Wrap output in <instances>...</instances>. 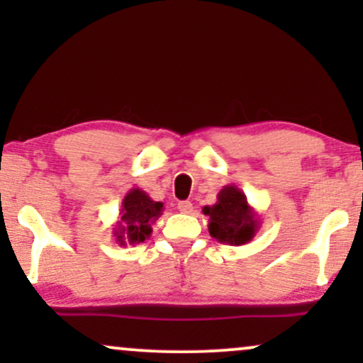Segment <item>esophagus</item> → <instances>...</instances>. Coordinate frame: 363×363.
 Returning a JSON list of instances; mask_svg holds the SVG:
<instances>
[{"mask_svg": "<svg viewBox=\"0 0 363 363\" xmlns=\"http://www.w3.org/2000/svg\"><path fill=\"white\" fill-rule=\"evenodd\" d=\"M177 210L181 211V213H193V203H191V201H181L177 205Z\"/></svg>", "mask_w": 363, "mask_h": 363, "instance_id": "obj_1", "label": "esophagus"}]
</instances>
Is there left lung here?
I'll return each mask as SVG.
<instances>
[{
	"instance_id": "obj_1",
	"label": "left lung",
	"mask_w": 363,
	"mask_h": 363,
	"mask_svg": "<svg viewBox=\"0 0 363 363\" xmlns=\"http://www.w3.org/2000/svg\"><path fill=\"white\" fill-rule=\"evenodd\" d=\"M203 213L210 216V235L222 244L244 245L251 242L261 227L257 211L249 205L245 194L234 184L223 186L216 194L215 205L203 208Z\"/></svg>"
}]
</instances>
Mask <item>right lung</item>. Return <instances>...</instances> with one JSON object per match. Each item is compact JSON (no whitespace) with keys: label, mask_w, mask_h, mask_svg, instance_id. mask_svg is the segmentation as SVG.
Wrapping results in <instances>:
<instances>
[{"label":"right lung","mask_w":363,"mask_h":363,"mask_svg":"<svg viewBox=\"0 0 363 363\" xmlns=\"http://www.w3.org/2000/svg\"><path fill=\"white\" fill-rule=\"evenodd\" d=\"M164 203L153 201L140 187L129 189L123 199L114 237L119 245H136L152 235V225L160 218Z\"/></svg>","instance_id":"1"}]
</instances>
